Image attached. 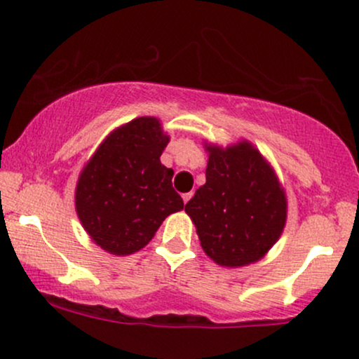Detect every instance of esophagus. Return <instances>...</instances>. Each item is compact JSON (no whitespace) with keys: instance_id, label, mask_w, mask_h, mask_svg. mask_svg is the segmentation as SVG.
Wrapping results in <instances>:
<instances>
[{"instance_id":"1","label":"esophagus","mask_w":359,"mask_h":359,"mask_svg":"<svg viewBox=\"0 0 359 359\" xmlns=\"http://www.w3.org/2000/svg\"><path fill=\"white\" fill-rule=\"evenodd\" d=\"M192 196H194L192 192H185V194H182V199H184V203L187 204L189 201H191V197H192Z\"/></svg>"}]
</instances>
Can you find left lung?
<instances>
[{
	"mask_svg": "<svg viewBox=\"0 0 359 359\" xmlns=\"http://www.w3.org/2000/svg\"><path fill=\"white\" fill-rule=\"evenodd\" d=\"M205 184L185 204L208 257L224 266L257 262L283 231L287 201L257 148L208 147Z\"/></svg>",
	"mask_w": 359,
	"mask_h": 359,
	"instance_id": "obj_1",
	"label": "left lung"
}]
</instances>
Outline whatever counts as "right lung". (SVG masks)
<instances>
[{"label":"right lung","instance_id":"add662e5","mask_svg":"<svg viewBox=\"0 0 359 359\" xmlns=\"http://www.w3.org/2000/svg\"><path fill=\"white\" fill-rule=\"evenodd\" d=\"M167 143L158 119L137 118L114 130L82 170L77 216L102 250H142L168 214L184 208L172 187L174 170L160 163Z\"/></svg>","mask_w":359,"mask_h":359}]
</instances>
